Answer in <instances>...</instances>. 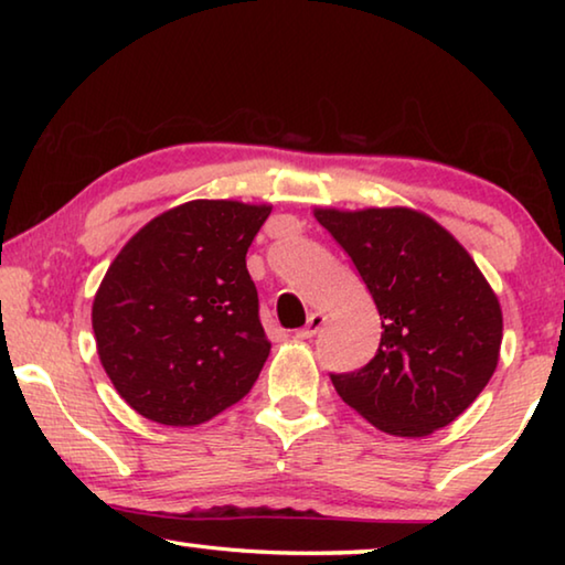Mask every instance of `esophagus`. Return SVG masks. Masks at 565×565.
<instances>
[{
    "label": "esophagus",
    "mask_w": 565,
    "mask_h": 565,
    "mask_svg": "<svg viewBox=\"0 0 565 565\" xmlns=\"http://www.w3.org/2000/svg\"><path fill=\"white\" fill-rule=\"evenodd\" d=\"M323 321H327V317H323L321 311H313V313H309V321H306V327H303V329L296 331V337H299V339H311V337H317V331L323 327Z\"/></svg>",
    "instance_id": "esophagus-1"
}]
</instances>
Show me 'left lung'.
I'll return each mask as SVG.
<instances>
[{"instance_id":"1","label":"left lung","mask_w":565,"mask_h":565,"mask_svg":"<svg viewBox=\"0 0 565 565\" xmlns=\"http://www.w3.org/2000/svg\"><path fill=\"white\" fill-rule=\"evenodd\" d=\"M313 216L351 256L384 329L366 366L331 374L337 394L391 436L448 426L499 366L503 313L491 284L454 234L416 209Z\"/></svg>"}]
</instances>
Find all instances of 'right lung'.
<instances>
[{"mask_svg":"<svg viewBox=\"0 0 565 565\" xmlns=\"http://www.w3.org/2000/svg\"><path fill=\"white\" fill-rule=\"evenodd\" d=\"M269 214V204L194 199L151 218L111 262L92 329L137 414L199 426L252 391L271 343L246 252Z\"/></svg>","mask_w":565,"mask_h":565,"instance_id":"obj_1","label":"right lung"}]
</instances>
